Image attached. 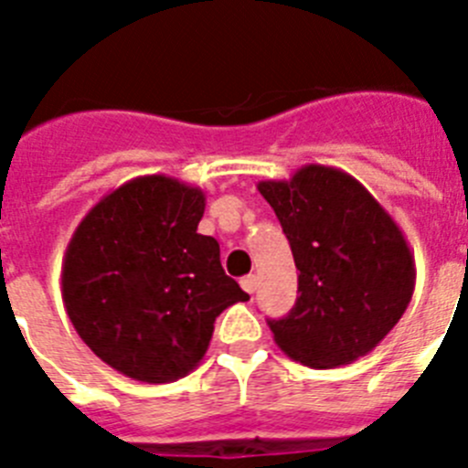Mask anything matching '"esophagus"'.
<instances>
[{
	"label": "esophagus",
	"mask_w": 468,
	"mask_h": 468,
	"mask_svg": "<svg viewBox=\"0 0 468 468\" xmlns=\"http://www.w3.org/2000/svg\"><path fill=\"white\" fill-rule=\"evenodd\" d=\"M239 283H241V288L248 292V295H253L255 288H258V276L248 274V276H243V279L239 281Z\"/></svg>",
	"instance_id": "1"
}]
</instances>
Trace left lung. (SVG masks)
<instances>
[{
	"mask_svg": "<svg viewBox=\"0 0 468 468\" xmlns=\"http://www.w3.org/2000/svg\"><path fill=\"white\" fill-rule=\"evenodd\" d=\"M291 241L297 297L270 321L274 342L302 366L337 367L366 356L408 309L415 258L394 218L356 177L307 164L291 180H262Z\"/></svg>",
	"mask_w": 468,
	"mask_h": 468,
	"instance_id": "obj_1",
	"label": "left lung"
}]
</instances>
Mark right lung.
<instances>
[{
  "label": "right lung",
  "instance_id": "right-lung-1",
  "mask_svg": "<svg viewBox=\"0 0 468 468\" xmlns=\"http://www.w3.org/2000/svg\"><path fill=\"white\" fill-rule=\"evenodd\" d=\"M206 194L168 176L133 177L102 197L63 258V302L95 356L138 382L185 378L201 363L215 318L250 300L198 234Z\"/></svg>",
  "mask_w": 468,
  "mask_h": 468
}]
</instances>
